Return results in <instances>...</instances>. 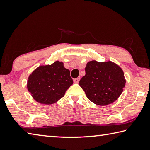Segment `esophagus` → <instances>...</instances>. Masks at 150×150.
Returning a JSON list of instances; mask_svg holds the SVG:
<instances>
[{
	"label": "esophagus",
	"instance_id": "34e87169",
	"mask_svg": "<svg viewBox=\"0 0 150 150\" xmlns=\"http://www.w3.org/2000/svg\"><path fill=\"white\" fill-rule=\"evenodd\" d=\"M80 78H74V83H78V82H79V81H80Z\"/></svg>",
	"mask_w": 150,
	"mask_h": 150
}]
</instances>
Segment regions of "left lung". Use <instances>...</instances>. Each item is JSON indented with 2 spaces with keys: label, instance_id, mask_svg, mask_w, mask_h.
<instances>
[{
  "label": "left lung",
  "instance_id": "8db88e82",
  "mask_svg": "<svg viewBox=\"0 0 150 150\" xmlns=\"http://www.w3.org/2000/svg\"><path fill=\"white\" fill-rule=\"evenodd\" d=\"M85 70L86 75L80 80L79 85L93 103L107 105L121 95L126 80L119 65L110 60L101 62L91 60L87 63Z\"/></svg>",
  "mask_w": 150,
  "mask_h": 150
}]
</instances>
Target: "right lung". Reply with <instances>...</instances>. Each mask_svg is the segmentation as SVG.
Wrapping results in <instances>:
<instances>
[{
  "instance_id": "1",
  "label": "right lung",
  "mask_w": 150,
  "mask_h": 150,
  "mask_svg": "<svg viewBox=\"0 0 150 150\" xmlns=\"http://www.w3.org/2000/svg\"><path fill=\"white\" fill-rule=\"evenodd\" d=\"M72 83L70 70L64 67L62 62L57 60L34 70L28 77L27 88L34 100L41 104L51 105L64 97Z\"/></svg>"
}]
</instances>
